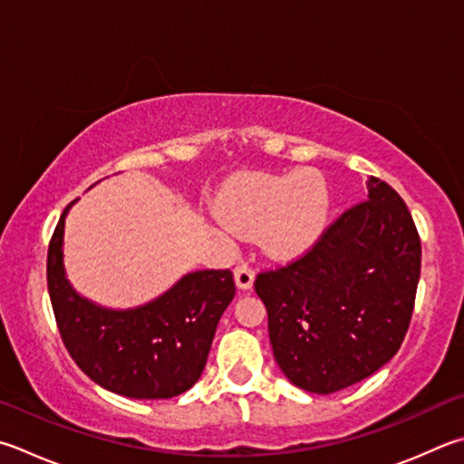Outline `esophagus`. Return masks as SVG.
<instances>
[{
  "label": "esophagus",
  "instance_id": "esophagus-1",
  "mask_svg": "<svg viewBox=\"0 0 464 464\" xmlns=\"http://www.w3.org/2000/svg\"><path fill=\"white\" fill-rule=\"evenodd\" d=\"M254 269H251L247 264H239L235 267V284H237V288L241 290H249L251 285H254Z\"/></svg>",
  "mask_w": 464,
  "mask_h": 464
}]
</instances>
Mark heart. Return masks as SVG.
I'll use <instances>...</instances> for the list:
<instances>
[{
	"instance_id": "heart-1",
	"label": "heart",
	"mask_w": 464,
	"mask_h": 464,
	"mask_svg": "<svg viewBox=\"0 0 464 464\" xmlns=\"http://www.w3.org/2000/svg\"><path fill=\"white\" fill-rule=\"evenodd\" d=\"M223 218H215L218 237L235 231L259 235L274 257H294L313 246L328 215V190L318 174L294 170L282 176H249L221 197Z\"/></svg>"
}]
</instances>
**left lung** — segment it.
<instances>
[{
  "instance_id": "1",
  "label": "left lung",
  "mask_w": 464,
  "mask_h": 464,
  "mask_svg": "<svg viewBox=\"0 0 464 464\" xmlns=\"http://www.w3.org/2000/svg\"><path fill=\"white\" fill-rule=\"evenodd\" d=\"M367 190L304 256L256 277L276 363L300 390L334 393L373 375L408 333L420 235L390 184L372 176Z\"/></svg>"
}]
</instances>
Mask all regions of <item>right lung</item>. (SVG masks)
I'll return each mask as SVG.
<instances>
[{"label":"right lung","instance_id":"add662e5","mask_svg":"<svg viewBox=\"0 0 464 464\" xmlns=\"http://www.w3.org/2000/svg\"><path fill=\"white\" fill-rule=\"evenodd\" d=\"M64 208L48 246V292L58 333L74 363L97 385L133 400H168L198 382L218 318L235 296L231 269H200L162 296L130 310L82 298L63 264Z\"/></svg>","mask_w":464,"mask_h":464}]
</instances>
